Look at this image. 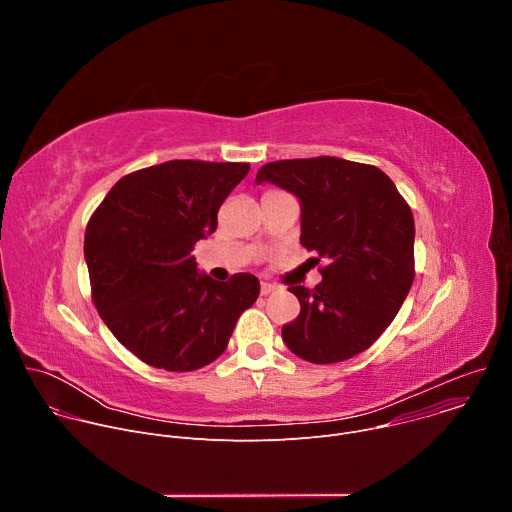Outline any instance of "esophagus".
Returning a JSON list of instances; mask_svg holds the SVG:
<instances>
[{
	"label": "esophagus",
	"mask_w": 512,
	"mask_h": 512,
	"mask_svg": "<svg viewBox=\"0 0 512 512\" xmlns=\"http://www.w3.org/2000/svg\"><path fill=\"white\" fill-rule=\"evenodd\" d=\"M275 289H277V285H273V283H261V296H269Z\"/></svg>",
	"instance_id": "1"
}]
</instances>
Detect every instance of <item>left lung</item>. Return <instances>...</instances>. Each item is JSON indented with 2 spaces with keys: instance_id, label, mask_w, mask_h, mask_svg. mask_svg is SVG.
Segmentation results:
<instances>
[{
  "instance_id": "1",
  "label": "left lung",
  "mask_w": 512,
  "mask_h": 512,
  "mask_svg": "<svg viewBox=\"0 0 512 512\" xmlns=\"http://www.w3.org/2000/svg\"><path fill=\"white\" fill-rule=\"evenodd\" d=\"M255 182L275 184L300 200V241L326 261L314 289L289 287L302 310L281 328L283 342L316 364L367 350L393 322L413 283L409 204L379 168L330 156L265 164Z\"/></svg>"
}]
</instances>
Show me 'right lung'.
Returning a JSON list of instances; mask_svg holds the SVG:
<instances>
[{
	"mask_svg": "<svg viewBox=\"0 0 512 512\" xmlns=\"http://www.w3.org/2000/svg\"><path fill=\"white\" fill-rule=\"evenodd\" d=\"M249 164L172 160L121 178L91 216L85 259L93 302L113 336L145 364L186 373L229 344L259 298V279L214 281L196 269V241Z\"/></svg>",
	"mask_w": 512,
	"mask_h": 512,
	"instance_id": "right-lung-1",
	"label": "right lung"
}]
</instances>
